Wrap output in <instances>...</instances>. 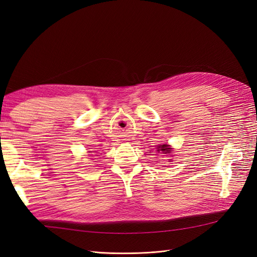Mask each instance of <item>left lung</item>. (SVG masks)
<instances>
[{"label":"left lung","mask_w":257,"mask_h":257,"mask_svg":"<svg viewBox=\"0 0 257 257\" xmlns=\"http://www.w3.org/2000/svg\"><path fill=\"white\" fill-rule=\"evenodd\" d=\"M157 149H158L157 150L158 152L162 151L164 154H168V153H170V151H172L173 148H169V145H161V146L157 147Z\"/></svg>","instance_id":"8db88e82"}]
</instances>
